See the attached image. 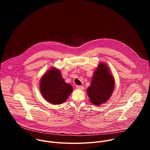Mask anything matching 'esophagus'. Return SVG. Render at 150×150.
I'll use <instances>...</instances> for the list:
<instances>
[{
	"label": "esophagus",
	"mask_w": 150,
	"mask_h": 150,
	"mask_svg": "<svg viewBox=\"0 0 150 150\" xmlns=\"http://www.w3.org/2000/svg\"><path fill=\"white\" fill-rule=\"evenodd\" d=\"M76 88L77 89L81 90H83L84 89V87H83V86H82V85H76Z\"/></svg>",
	"instance_id": "esophagus-1"
}]
</instances>
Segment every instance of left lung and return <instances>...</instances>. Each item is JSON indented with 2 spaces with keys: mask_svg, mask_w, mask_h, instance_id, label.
Segmentation results:
<instances>
[{
  "mask_svg": "<svg viewBox=\"0 0 150 150\" xmlns=\"http://www.w3.org/2000/svg\"><path fill=\"white\" fill-rule=\"evenodd\" d=\"M115 88V80L105 63H101L95 71L91 83L87 88L90 101L98 105L108 101Z\"/></svg>",
  "mask_w": 150,
  "mask_h": 150,
  "instance_id": "left-lung-1",
  "label": "left lung"
}]
</instances>
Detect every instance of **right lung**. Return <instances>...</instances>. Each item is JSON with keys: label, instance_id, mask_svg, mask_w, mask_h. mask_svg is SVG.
Returning <instances> with one entry per match:
<instances>
[{"label": "right lung", "instance_id": "right-lung-1", "mask_svg": "<svg viewBox=\"0 0 150 150\" xmlns=\"http://www.w3.org/2000/svg\"><path fill=\"white\" fill-rule=\"evenodd\" d=\"M40 90L46 101L53 104H60L67 100L73 88L64 81L60 70L53 68L42 76Z\"/></svg>", "mask_w": 150, "mask_h": 150}]
</instances>
